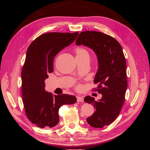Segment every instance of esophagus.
<instances>
[{
    "instance_id": "1",
    "label": "esophagus",
    "mask_w": 150,
    "mask_h": 150,
    "mask_svg": "<svg viewBox=\"0 0 150 150\" xmlns=\"http://www.w3.org/2000/svg\"><path fill=\"white\" fill-rule=\"evenodd\" d=\"M77 101L78 102H83L84 98L81 96H77Z\"/></svg>"
}]
</instances>
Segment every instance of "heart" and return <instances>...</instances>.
Listing matches in <instances>:
<instances>
[{"label": "heart", "mask_w": 150, "mask_h": 150, "mask_svg": "<svg viewBox=\"0 0 150 150\" xmlns=\"http://www.w3.org/2000/svg\"><path fill=\"white\" fill-rule=\"evenodd\" d=\"M76 55H79V54H84V53H88L87 51H86V50L82 49V48H78L76 49ZM81 86H78V88H80Z\"/></svg>", "instance_id": "heart-1"}]
</instances>
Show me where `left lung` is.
I'll return each instance as SVG.
<instances>
[{
    "label": "left lung",
    "mask_w": 150,
    "mask_h": 150,
    "mask_svg": "<svg viewBox=\"0 0 150 150\" xmlns=\"http://www.w3.org/2000/svg\"><path fill=\"white\" fill-rule=\"evenodd\" d=\"M76 44L89 47L96 53L98 69L94 83L102 94L100 100L90 96L84 101L95 109L92 116L86 119L94 128L109 125L119 116L124 104L127 86L126 62L120 44L111 36L98 31H83L79 34Z\"/></svg>",
    "instance_id": "1"
}]
</instances>
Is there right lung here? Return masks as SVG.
<instances>
[{
  "instance_id": "right-lung-1",
  "label": "right lung",
  "mask_w": 150,
  "mask_h": 150,
  "mask_svg": "<svg viewBox=\"0 0 150 150\" xmlns=\"http://www.w3.org/2000/svg\"><path fill=\"white\" fill-rule=\"evenodd\" d=\"M74 33H49L39 35L29 46L22 69V102L25 115L39 128H52L59 121V109L76 102L74 96L52 95L45 90L44 81L54 71L53 61L59 52L76 40Z\"/></svg>"
}]
</instances>
